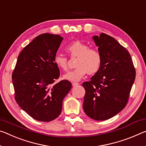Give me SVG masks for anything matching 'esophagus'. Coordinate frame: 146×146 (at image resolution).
<instances>
[{
    "label": "esophagus",
    "mask_w": 146,
    "mask_h": 146,
    "mask_svg": "<svg viewBox=\"0 0 146 146\" xmlns=\"http://www.w3.org/2000/svg\"><path fill=\"white\" fill-rule=\"evenodd\" d=\"M78 83H77V82H73L72 83V85H73V87H75V86H78Z\"/></svg>",
    "instance_id": "esophagus-1"
}]
</instances>
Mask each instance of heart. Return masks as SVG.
<instances>
[{
	"label": "heart",
	"instance_id": "1",
	"mask_svg": "<svg viewBox=\"0 0 146 146\" xmlns=\"http://www.w3.org/2000/svg\"><path fill=\"white\" fill-rule=\"evenodd\" d=\"M66 50L71 56H77V68L65 74L64 78L69 81H78L88 72L94 74L101 68L102 58L98 50L89 48L88 45L80 41H75L66 47ZM54 61L57 67L63 71L68 69V59L62 54L54 56Z\"/></svg>",
	"mask_w": 146,
	"mask_h": 146
}]
</instances>
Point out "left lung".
Masks as SVG:
<instances>
[{
    "label": "left lung",
    "mask_w": 146,
    "mask_h": 146,
    "mask_svg": "<svg viewBox=\"0 0 146 146\" xmlns=\"http://www.w3.org/2000/svg\"><path fill=\"white\" fill-rule=\"evenodd\" d=\"M92 39L102 63L90 81L82 84L86 91L83 109L92 119L103 121L125 107L136 71L128 50L114 38L101 33Z\"/></svg>",
    "instance_id": "8db88e82"
}]
</instances>
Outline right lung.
Here are the masks:
<instances>
[{"label":"right lung","mask_w":146,"mask_h":146,"mask_svg":"<svg viewBox=\"0 0 146 146\" xmlns=\"http://www.w3.org/2000/svg\"><path fill=\"white\" fill-rule=\"evenodd\" d=\"M63 38L43 34L34 38L18 56L12 82L16 102L30 116L38 121L57 118L62 102L71 88V83L60 77L54 58Z\"/></svg>","instance_id":"obj_1"}]
</instances>
